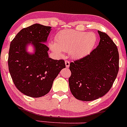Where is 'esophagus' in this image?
<instances>
[{"label": "esophagus", "instance_id": "1", "mask_svg": "<svg viewBox=\"0 0 127 127\" xmlns=\"http://www.w3.org/2000/svg\"><path fill=\"white\" fill-rule=\"evenodd\" d=\"M65 67H66L67 68H68L70 65V62L68 60H65Z\"/></svg>", "mask_w": 127, "mask_h": 127}]
</instances>
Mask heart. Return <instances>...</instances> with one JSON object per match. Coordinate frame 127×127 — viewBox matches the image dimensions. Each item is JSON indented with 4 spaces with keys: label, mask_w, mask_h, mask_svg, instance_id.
<instances>
[{
    "label": "heart",
    "mask_w": 127,
    "mask_h": 127,
    "mask_svg": "<svg viewBox=\"0 0 127 127\" xmlns=\"http://www.w3.org/2000/svg\"><path fill=\"white\" fill-rule=\"evenodd\" d=\"M97 42L94 33L75 30H64L55 37V43L49 45L52 51L62 55V51L69 52L72 58L78 59L88 54Z\"/></svg>",
    "instance_id": "obj_1"
}]
</instances>
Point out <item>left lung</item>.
I'll return each mask as SVG.
<instances>
[{
  "instance_id": "1",
  "label": "left lung",
  "mask_w": 127,
  "mask_h": 127,
  "mask_svg": "<svg viewBox=\"0 0 127 127\" xmlns=\"http://www.w3.org/2000/svg\"><path fill=\"white\" fill-rule=\"evenodd\" d=\"M98 33L100 40L97 48L70 64V90L76 98L82 101H93L105 95L118 73L117 46L106 33Z\"/></svg>"
}]
</instances>
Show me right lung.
I'll list each match as a JSON object with an SVG mask.
<instances>
[{
  "mask_svg": "<svg viewBox=\"0 0 127 127\" xmlns=\"http://www.w3.org/2000/svg\"><path fill=\"white\" fill-rule=\"evenodd\" d=\"M52 27L35 24L23 29L10 44L8 68L17 88L25 95L40 97L52 88L54 80L62 68L65 67L63 60L49 58V48L44 43ZM32 43L35 53L29 55L25 46Z\"/></svg>",
  "mask_w": 127,
  "mask_h": 127,
  "instance_id": "right-lung-1",
  "label": "right lung"
}]
</instances>
